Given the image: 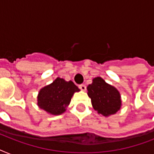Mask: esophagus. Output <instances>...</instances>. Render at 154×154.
I'll use <instances>...</instances> for the list:
<instances>
[{"label":"esophagus","mask_w":154,"mask_h":154,"mask_svg":"<svg viewBox=\"0 0 154 154\" xmlns=\"http://www.w3.org/2000/svg\"><path fill=\"white\" fill-rule=\"evenodd\" d=\"M79 88L81 90H82V91H85V90H86V86H85V85H80Z\"/></svg>","instance_id":"1"}]
</instances>
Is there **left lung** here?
<instances>
[{
	"instance_id": "8db88e82",
	"label": "left lung",
	"mask_w": 154,
	"mask_h": 154,
	"mask_svg": "<svg viewBox=\"0 0 154 154\" xmlns=\"http://www.w3.org/2000/svg\"><path fill=\"white\" fill-rule=\"evenodd\" d=\"M87 90L93 108L98 114L109 117L119 111L122 107L119 91L117 88L106 83L101 77L94 78L92 84L87 86Z\"/></svg>"
}]
</instances>
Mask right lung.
Masks as SVG:
<instances>
[{
  "mask_svg": "<svg viewBox=\"0 0 154 154\" xmlns=\"http://www.w3.org/2000/svg\"><path fill=\"white\" fill-rule=\"evenodd\" d=\"M78 87L72 82L57 77L51 84L40 89L37 95V105L51 115H60L66 111L71 98Z\"/></svg>",
  "mask_w": 154,
  "mask_h": 154,
  "instance_id": "right-lung-1",
  "label": "right lung"
}]
</instances>
